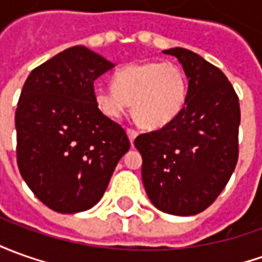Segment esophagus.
<instances>
[{
  "mask_svg": "<svg viewBox=\"0 0 262 262\" xmlns=\"http://www.w3.org/2000/svg\"><path fill=\"white\" fill-rule=\"evenodd\" d=\"M127 134H128V138H129V141H131V144H133L135 138H137V135H138V131L134 129V128H128Z\"/></svg>",
  "mask_w": 262,
  "mask_h": 262,
  "instance_id": "esophagus-1",
  "label": "esophagus"
}]
</instances>
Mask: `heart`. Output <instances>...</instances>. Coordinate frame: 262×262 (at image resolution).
Returning <instances> with one entry per match:
<instances>
[{
    "instance_id": "heart-1",
    "label": "heart",
    "mask_w": 262,
    "mask_h": 262,
    "mask_svg": "<svg viewBox=\"0 0 262 262\" xmlns=\"http://www.w3.org/2000/svg\"><path fill=\"white\" fill-rule=\"evenodd\" d=\"M188 95L185 74L174 62H141L120 70L114 85H97V107L111 118L127 113L129 102L138 122L147 128H161L183 111Z\"/></svg>"
}]
</instances>
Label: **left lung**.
<instances>
[{"mask_svg":"<svg viewBox=\"0 0 262 262\" xmlns=\"http://www.w3.org/2000/svg\"><path fill=\"white\" fill-rule=\"evenodd\" d=\"M188 78L183 111L138 135L142 183L151 203L172 215H195L217 200L238 161V97L224 73L185 48H171Z\"/></svg>","mask_w":262,"mask_h":262,"instance_id":"1","label":"left lung"}]
</instances>
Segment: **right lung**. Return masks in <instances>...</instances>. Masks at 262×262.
Instances as JSON below:
<instances>
[{
  "instance_id": "obj_1",
  "label": "right lung",
  "mask_w": 262,
  "mask_h": 262,
  "mask_svg": "<svg viewBox=\"0 0 262 262\" xmlns=\"http://www.w3.org/2000/svg\"><path fill=\"white\" fill-rule=\"evenodd\" d=\"M114 67L77 45L34 68L23 86L15 111L18 168L34 195L57 212L94 207L129 149L124 128L94 100V81Z\"/></svg>"
}]
</instances>
